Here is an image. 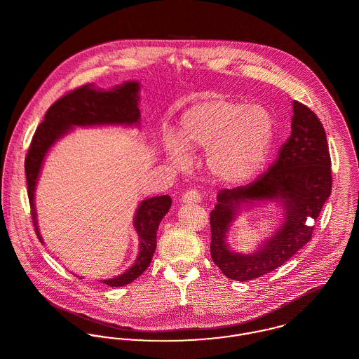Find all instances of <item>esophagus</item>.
Instances as JSON below:
<instances>
[{"label":"esophagus","instance_id":"34e87169","mask_svg":"<svg viewBox=\"0 0 359 359\" xmlns=\"http://www.w3.org/2000/svg\"><path fill=\"white\" fill-rule=\"evenodd\" d=\"M182 203H187V205H198L202 202V196L198 191H188L184 196H182Z\"/></svg>","mask_w":359,"mask_h":359}]
</instances>
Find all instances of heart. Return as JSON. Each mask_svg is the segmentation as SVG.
I'll return each instance as SVG.
<instances>
[{"label":"heart","mask_w":359,"mask_h":359,"mask_svg":"<svg viewBox=\"0 0 359 359\" xmlns=\"http://www.w3.org/2000/svg\"><path fill=\"white\" fill-rule=\"evenodd\" d=\"M273 141L271 114L258 104L212 100L188 109L180 135L167 131L163 148L174 168H184L191 152L205 149V164L224 184H245L264 168Z\"/></svg>","instance_id":"heart-1"}]
</instances>
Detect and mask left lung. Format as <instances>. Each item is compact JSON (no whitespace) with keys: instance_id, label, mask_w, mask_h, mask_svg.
<instances>
[{"instance_id":"obj_1","label":"left lung","mask_w":359,"mask_h":359,"mask_svg":"<svg viewBox=\"0 0 359 359\" xmlns=\"http://www.w3.org/2000/svg\"><path fill=\"white\" fill-rule=\"evenodd\" d=\"M292 106V134L275 164L248 187L219 191L210 214L211 258L229 279H256L294 256L309 242L312 222L330 196V156L323 126L306 104L293 101ZM269 203L281 208L277 229L249 254L231 250L227 233L234 221Z\"/></svg>"}]
</instances>
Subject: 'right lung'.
<instances>
[{"label": "right lung", "mask_w": 359, "mask_h": 359, "mask_svg": "<svg viewBox=\"0 0 359 359\" xmlns=\"http://www.w3.org/2000/svg\"><path fill=\"white\" fill-rule=\"evenodd\" d=\"M141 84L138 81H124L110 90H103L95 84L83 86L48 109L44 121L37 127L30 149L25 161L27 194L32 207L36 233L41 243L44 239L39 229L36 210V189L43 171V165L52 147L70 134L76 127H135L141 130L140 104ZM171 207L167 195L142 201L134 214L133 225L138 235V257L123 273L102 279L110 286H126L135 280L151 264L156 250L157 228Z\"/></svg>", "instance_id": "obj_1"}]
</instances>
